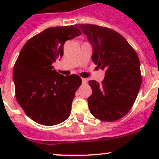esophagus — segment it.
I'll return each mask as SVG.
<instances>
[{
  "label": "esophagus",
  "mask_w": 159,
  "mask_h": 159,
  "mask_svg": "<svg viewBox=\"0 0 159 159\" xmlns=\"http://www.w3.org/2000/svg\"><path fill=\"white\" fill-rule=\"evenodd\" d=\"M88 82V80L86 78H82V83L83 84H86Z\"/></svg>",
  "instance_id": "esophagus-1"
}]
</instances>
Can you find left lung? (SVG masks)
<instances>
[{
  "label": "left lung",
  "instance_id": "left-lung-1",
  "mask_svg": "<svg viewBox=\"0 0 159 159\" xmlns=\"http://www.w3.org/2000/svg\"><path fill=\"white\" fill-rule=\"evenodd\" d=\"M92 45L93 62L105 70L101 84L89 81L90 112L103 121H114L131 110L142 84L140 61L125 38L115 30L94 25H78Z\"/></svg>",
  "mask_w": 159,
  "mask_h": 159
}]
</instances>
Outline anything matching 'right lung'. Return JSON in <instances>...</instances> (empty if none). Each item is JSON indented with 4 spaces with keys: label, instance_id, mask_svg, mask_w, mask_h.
<instances>
[{
    "label": "right lung",
    "instance_id": "1",
    "mask_svg": "<svg viewBox=\"0 0 159 159\" xmlns=\"http://www.w3.org/2000/svg\"><path fill=\"white\" fill-rule=\"evenodd\" d=\"M81 34L76 25L49 28L22 48L13 70L17 102L26 115L43 125L60 124L70 116L78 75H61L52 63L63 56L65 41Z\"/></svg>",
    "mask_w": 159,
    "mask_h": 159
}]
</instances>
